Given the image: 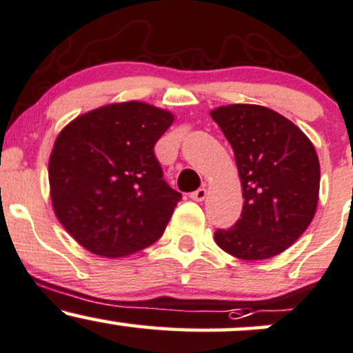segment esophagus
Returning <instances> with one entry per match:
<instances>
[{
  "label": "esophagus",
  "mask_w": 353,
  "mask_h": 353,
  "mask_svg": "<svg viewBox=\"0 0 353 353\" xmlns=\"http://www.w3.org/2000/svg\"><path fill=\"white\" fill-rule=\"evenodd\" d=\"M205 196H208V190H205V188H199L197 190H194V192H190V199L192 201H204Z\"/></svg>",
  "instance_id": "esophagus-1"
}]
</instances>
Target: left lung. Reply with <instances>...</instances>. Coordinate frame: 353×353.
<instances>
[{"label":"left lung","instance_id":"8db88e82","mask_svg":"<svg viewBox=\"0 0 353 353\" xmlns=\"http://www.w3.org/2000/svg\"><path fill=\"white\" fill-rule=\"evenodd\" d=\"M232 145L242 184L241 219L217 229L216 244L242 261H264L290 247L315 216L320 164L292 121L257 104L210 111Z\"/></svg>","mask_w":353,"mask_h":353}]
</instances>
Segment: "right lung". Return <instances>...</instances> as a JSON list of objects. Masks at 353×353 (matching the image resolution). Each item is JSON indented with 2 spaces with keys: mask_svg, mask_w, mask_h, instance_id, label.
I'll use <instances>...</instances> for the list:
<instances>
[{
  "mask_svg": "<svg viewBox=\"0 0 353 353\" xmlns=\"http://www.w3.org/2000/svg\"><path fill=\"white\" fill-rule=\"evenodd\" d=\"M174 116L151 104H108L71 121L50 156L56 217L78 244L124 257L164 234L181 194L163 177L154 144Z\"/></svg>",
  "mask_w": 353,
  "mask_h": 353,
  "instance_id": "add662e5",
  "label": "right lung"
}]
</instances>
